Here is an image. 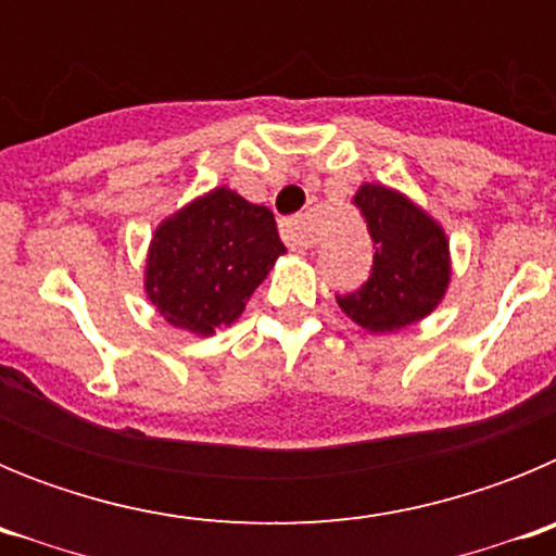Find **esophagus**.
Wrapping results in <instances>:
<instances>
[{
	"mask_svg": "<svg viewBox=\"0 0 556 556\" xmlns=\"http://www.w3.org/2000/svg\"><path fill=\"white\" fill-rule=\"evenodd\" d=\"M281 233H283V242H287L294 253H303V250H308L314 242H317V239H314L312 225H308L306 217L283 219Z\"/></svg>",
	"mask_w": 556,
	"mask_h": 556,
	"instance_id": "esophagus-1",
	"label": "esophagus"
}]
</instances>
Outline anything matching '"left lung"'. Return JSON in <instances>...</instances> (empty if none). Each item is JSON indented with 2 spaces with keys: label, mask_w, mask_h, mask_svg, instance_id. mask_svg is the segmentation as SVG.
Returning a JSON list of instances; mask_svg holds the SVG:
<instances>
[{
  "label": "left lung",
  "mask_w": 556,
  "mask_h": 556,
  "mask_svg": "<svg viewBox=\"0 0 556 556\" xmlns=\"http://www.w3.org/2000/svg\"><path fill=\"white\" fill-rule=\"evenodd\" d=\"M356 208L376 244L372 273L339 308L370 333H392L429 317L448 292L451 250L443 225L406 194L381 184L358 186Z\"/></svg>",
  "instance_id": "8db88e82"
}]
</instances>
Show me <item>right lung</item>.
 <instances>
[{"instance_id": "add662e5", "label": "right lung", "mask_w": 556, "mask_h": 556, "mask_svg": "<svg viewBox=\"0 0 556 556\" xmlns=\"http://www.w3.org/2000/svg\"><path fill=\"white\" fill-rule=\"evenodd\" d=\"M283 253L273 211L217 186L155 228L144 267L147 301L169 326L211 337L242 317Z\"/></svg>"}]
</instances>
